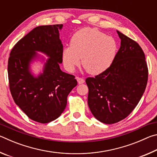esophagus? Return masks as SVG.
Returning <instances> with one entry per match:
<instances>
[{
  "label": "esophagus",
  "instance_id": "esophagus-1",
  "mask_svg": "<svg viewBox=\"0 0 157 157\" xmlns=\"http://www.w3.org/2000/svg\"><path fill=\"white\" fill-rule=\"evenodd\" d=\"M76 79H77V81H78L79 84H83L84 82V79L83 78H79V77H78V78H77Z\"/></svg>",
  "mask_w": 157,
  "mask_h": 157
}]
</instances>
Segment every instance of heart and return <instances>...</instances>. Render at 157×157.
Listing matches in <instances>:
<instances>
[{"instance_id":"b5f03b06","label":"heart","mask_w":157,"mask_h":157,"mask_svg":"<svg viewBox=\"0 0 157 157\" xmlns=\"http://www.w3.org/2000/svg\"><path fill=\"white\" fill-rule=\"evenodd\" d=\"M116 39L98 29L85 28L73 34L71 45L63 49V62L66 68L73 71L81 62L87 73L98 75L112 64L118 52Z\"/></svg>"}]
</instances>
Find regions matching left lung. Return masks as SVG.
<instances>
[{"mask_svg":"<svg viewBox=\"0 0 157 157\" xmlns=\"http://www.w3.org/2000/svg\"><path fill=\"white\" fill-rule=\"evenodd\" d=\"M117 33L121 44L112 64L95 78L86 79L90 110L95 118L105 124L118 123L132 113L144 94L148 79L141 47Z\"/></svg>","mask_w":157,"mask_h":157,"instance_id":"1","label":"left lung"}]
</instances>
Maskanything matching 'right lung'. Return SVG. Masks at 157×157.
I'll use <instances>...</instances> for the list:
<instances>
[{
	"instance_id": "obj_1",
	"label": "right lung",
	"mask_w": 157,
	"mask_h": 157,
	"mask_svg": "<svg viewBox=\"0 0 157 157\" xmlns=\"http://www.w3.org/2000/svg\"><path fill=\"white\" fill-rule=\"evenodd\" d=\"M63 25L36 27L20 39L10 52L7 66L9 86L14 102L28 118L40 123L57 119L65 109L67 97L78 82L62 72L63 45L59 30ZM35 51L50 57L43 74L34 78L29 71Z\"/></svg>"
}]
</instances>
